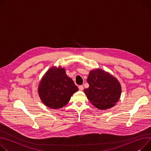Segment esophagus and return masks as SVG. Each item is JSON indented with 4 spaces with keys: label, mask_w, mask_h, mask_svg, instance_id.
Returning a JSON list of instances; mask_svg holds the SVG:
<instances>
[{
    "label": "esophagus",
    "mask_w": 151,
    "mask_h": 151,
    "mask_svg": "<svg viewBox=\"0 0 151 151\" xmlns=\"http://www.w3.org/2000/svg\"><path fill=\"white\" fill-rule=\"evenodd\" d=\"M78 88H79V90H81V91H82V90H84V87H83V86H82V85L79 86H78Z\"/></svg>",
    "instance_id": "obj_1"
}]
</instances>
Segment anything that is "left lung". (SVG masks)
<instances>
[{"label": "left lung", "mask_w": 151, "mask_h": 151, "mask_svg": "<svg viewBox=\"0 0 151 151\" xmlns=\"http://www.w3.org/2000/svg\"><path fill=\"white\" fill-rule=\"evenodd\" d=\"M89 87L84 92L95 107L106 110L114 107L121 96L122 86L118 80L104 70L96 68L90 72L87 79Z\"/></svg>", "instance_id": "8db88e82"}]
</instances>
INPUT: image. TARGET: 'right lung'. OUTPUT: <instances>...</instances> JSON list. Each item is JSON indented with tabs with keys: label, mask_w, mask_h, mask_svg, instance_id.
<instances>
[{
	"label": "right lung",
	"mask_w": 151,
	"mask_h": 151,
	"mask_svg": "<svg viewBox=\"0 0 151 151\" xmlns=\"http://www.w3.org/2000/svg\"><path fill=\"white\" fill-rule=\"evenodd\" d=\"M78 88L67 76L61 66L50 68L39 84L37 92L41 101L47 107L56 109L65 106Z\"/></svg>",
	"instance_id": "1"
}]
</instances>
